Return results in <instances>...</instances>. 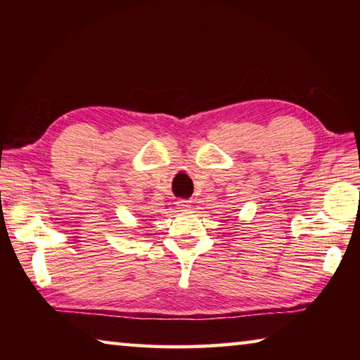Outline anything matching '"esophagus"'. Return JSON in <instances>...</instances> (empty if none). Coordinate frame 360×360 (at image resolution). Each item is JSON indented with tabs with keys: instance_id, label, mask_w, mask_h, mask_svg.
<instances>
[{
	"instance_id": "esophagus-1",
	"label": "esophagus",
	"mask_w": 360,
	"mask_h": 360,
	"mask_svg": "<svg viewBox=\"0 0 360 360\" xmlns=\"http://www.w3.org/2000/svg\"><path fill=\"white\" fill-rule=\"evenodd\" d=\"M176 206H178L179 211H187L191 208V200H178V202H176Z\"/></svg>"
}]
</instances>
